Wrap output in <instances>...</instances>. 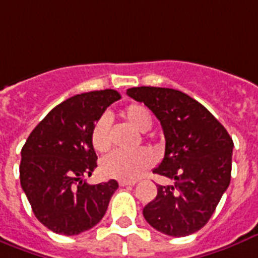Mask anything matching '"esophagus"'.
I'll list each match as a JSON object with an SVG mask.
<instances>
[{
	"label": "esophagus",
	"instance_id": "obj_1",
	"mask_svg": "<svg viewBox=\"0 0 258 258\" xmlns=\"http://www.w3.org/2000/svg\"><path fill=\"white\" fill-rule=\"evenodd\" d=\"M136 181H125V180H121L119 181V185L121 187H126V185H135Z\"/></svg>",
	"mask_w": 258,
	"mask_h": 258
}]
</instances>
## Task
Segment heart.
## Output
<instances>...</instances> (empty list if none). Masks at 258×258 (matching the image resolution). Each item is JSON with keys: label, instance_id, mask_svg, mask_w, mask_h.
<instances>
[{"label": "heart", "instance_id": "obj_1", "mask_svg": "<svg viewBox=\"0 0 258 258\" xmlns=\"http://www.w3.org/2000/svg\"><path fill=\"white\" fill-rule=\"evenodd\" d=\"M121 117L139 132H148L153 125L152 111L143 103H131L121 110ZM91 144L95 152L106 153L111 148V126L107 115H102L91 129ZM155 157L151 152L137 151L135 153L114 152L101 161L99 169L105 177L135 181L141 177L152 165Z\"/></svg>", "mask_w": 258, "mask_h": 258}]
</instances>
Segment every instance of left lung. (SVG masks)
Masks as SVG:
<instances>
[{"mask_svg":"<svg viewBox=\"0 0 258 258\" xmlns=\"http://www.w3.org/2000/svg\"><path fill=\"white\" fill-rule=\"evenodd\" d=\"M126 94L160 121L165 153L153 172L175 180L173 185H157L144 218L171 237L201 230L230 184L233 140L202 103L179 90L141 86Z\"/></svg>","mask_w":258,"mask_h":258,"instance_id":"8db88e82","label":"left lung"}]
</instances>
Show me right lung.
Returning a JSON list of instances; mask_svg holds the SVG:
<instances>
[{
    "instance_id": "obj_1",
    "label": "right lung",
    "mask_w": 258,
    "mask_h": 258,
    "mask_svg": "<svg viewBox=\"0 0 258 258\" xmlns=\"http://www.w3.org/2000/svg\"><path fill=\"white\" fill-rule=\"evenodd\" d=\"M115 90L74 95L49 111L21 149L20 181L33 214L56 234L77 235L97 225L118 183L89 184L97 168L91 129L111 103Z\"/></svg>"
}]
</instances>
